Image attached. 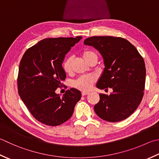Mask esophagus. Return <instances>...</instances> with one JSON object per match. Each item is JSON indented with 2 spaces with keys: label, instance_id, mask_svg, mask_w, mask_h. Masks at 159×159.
I'll return each instance as SVG.
<instances>
[{
  "label": "esophagus",
  "instance_id": "1",
  "mask_svg": "<svg viewBox=\"0 0 159 159\" xmlns=\"http://www.w3.org/2000/svg\"><path fill=\"white\" fill-rule=\"evenodd\" d=\"M82 96H85V95H87V94H89V92H85V91H83L82 92Z\"/></svg>",
  "mask_w": 159,
  "mask_h": 159
}]
</instances>
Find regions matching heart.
I'll list each match as a JSON object with an SVG mask.
<instances>
[{
  "mask_svg": "<svg viewBox=\"0 0 159 159\" xmlns=\"http://www.w3.org/2000/svg\"><path fill=\"white\" fill-rule=\"evenodd\" d=\"M83 57L85 59L87 63L92 60V58H97V55L95 52L89 49L83 51L82 53ZM71 63H72V59L71 58H67L66 60L64 61L63 67L64 71L67 74H70L71 71ZM94 82V78L92 76H81L76 80L74 82V86L76 88L87 91L92 88L93 83Z\"/></svg>",
  "mask_w": 159,
  "mask_h": 159,
  "instance_id": "1",
  "label": "heart"
}]
</instances>
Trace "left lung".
Listing matches in <instances>:
<instances>
[{
	"instance_id": "1",
	"label": "left lung",
	"mask_w": 159,
	"mask_h": 159,
	"mask_svg": "<svg viewBox=\"0 0 159 159\" xmlns=\"http://www.w3.org/2000/svg\"><path fill=\"white\" fill-rule=\"evenodd\" d=\"M103 59L104 70L96 88H111L110 95L100 94L95 105L96 114L108 122L128 118L141 102L145 89L146 70L143 58L128 40L113 36H92L84 40Z\"/></svg>"
}]
</instances>
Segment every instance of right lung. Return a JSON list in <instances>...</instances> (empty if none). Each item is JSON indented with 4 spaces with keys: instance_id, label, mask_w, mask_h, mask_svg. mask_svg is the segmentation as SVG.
Wrapping results in <instances>:
<instances>
[{
    "instance_id": "obj_1",
    "label": "right lung",
    "mask_w": 159,
    "mask_h": 159,
    "mask_svg": "<svg viewBox=\"0 0 159 159\" xmlns=\"http://www.w3.org/2000/svg\"><path fill=\"white\" fill-rule=\"evenodd\" d=\"M81 39H45L28 49L21 58L18 94L32 116L45 125L57 126L69 120L81 98V92L74 88L63 96L56 93L66 79L62 67L65 55Z\"/></svg>"
}]
</instances>
